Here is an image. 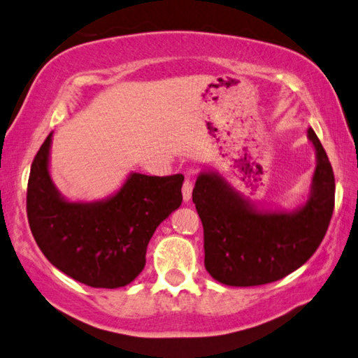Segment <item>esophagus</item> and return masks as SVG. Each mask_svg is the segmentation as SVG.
Returning <instances> with one entry per match:
<instances>
[{
    "label": "esophagus",
    "mask_w": 358,
    "mask_h": 358,
    "mask_svg": "<svg viewBox=\"0 0 358 358\" xmlns=\"http://www.w3.org/2000/svg\"><path fill=\"white\" fill-rule=\"evenodd\" d=\"M181 192H183V201L189 202L191 196H192V181L189 178L185 180L183 187H181Z\"/></svg>",
    "instance_id": "obj_1"
}]
</instances>
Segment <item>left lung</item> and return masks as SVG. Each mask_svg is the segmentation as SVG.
Returning a JSON list of instances; mask_svg holds the SVG:
<instances>
[{"label":"left lung","mask_w":358,"mask_h":358,"mask_svg":"<svg viewBox=\"0 0 358 358\" xmlns=\"http://www.w3.org/2000/svg\"><path fill=\"white\" fill-rule=\"evenodd\" d=\"M316 169L308 199L294 210L268 208L234 189L220 172L202 171L192 202L202 220L205 268L226 286L281 280L310 259L325 237L335 207V177L313 128Z\"/></svg>","instance_id":"obj_1"}]
</instances>
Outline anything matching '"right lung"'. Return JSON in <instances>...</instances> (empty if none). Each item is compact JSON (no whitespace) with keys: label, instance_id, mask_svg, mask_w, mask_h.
Masks as SVG:
<instances>
[{"label":"right lung","instance_id":"add662e5","mask_svg":"<svg viewBox=\"0 0 358 358\" xmlns=\"http://www.w3.org/2000/svg\"><path fill=\"white\" fill-rule=\"evenodd\" d=\"M52 136L36 155L28 180L27 213L36 243L72 280L101 289L128 286L143 270L156 227L183 201V175L131 172L106 199L69 201L50 177Z\"/></svg>","mask_w":358,"mask_h":358}]
</instances>
